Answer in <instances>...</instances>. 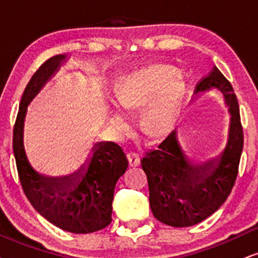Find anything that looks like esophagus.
Masks as SVG:
<instances>
[{"mask_svg": "<svg viewBox=\"0 0 258 258\" xmlns=\"http://www.w3.org/2000/svg\"><path fill=\"white\" fill-rule=\"evenodd\" d=\"M127 159H128V163L131 167H138L140 164V157L138 153L136 152H127Z\"/></svg>", "mask_w": 258, "mask_h": 258, "instance_id": "1", "label": "esophagus"}]
</instances>
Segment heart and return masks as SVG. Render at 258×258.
<instances>
[{"mask_svg": "<svg viewBox=\"0 0 258 258\" xmlns=\"http://www.w3.org/2000/svg\"><path fill=\"white\" fill-rule=\"evenodd\" d=\"M184 83L178 74L169 67L152 64L133 71L120 81L115 88V101L126 112L142 109L140 126L150 136H162L174 127L178 118ZM108 126L116 135L130 130L126 114L113 109Z\"/></svg>", "mask_w": 258, "mask_h": 258, "instance_id": "b5f03b06", "label": "heart"}]
</instances>
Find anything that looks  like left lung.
Listing matches in <instances>:
<instances>
[{"label":"left lung","mask_w":258,"mask_h":258,"mask_svg":"<svg viewBox=\"0 0 258 258\" xmlns=\"http://www.w3.org/2000/svg\"><path fill=\"white\" fill-rule=\"evenodd\" d=\"M211 89L224 94L231 114L229 142L220 157L193 164L182 152L174 130L140 161L148 177L153 216L169 226L201 223L226 201L236 182L244 144L243 127L233 88L217 67L201 78L194 94Z\"/></svg>","instance_id":"1"}]
</instances>
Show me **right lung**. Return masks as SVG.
<instances>
[{"mask_svg":"<svg viewBox=\"0 0 258 258\" xmlns=\"http://www.w3.org/2000/svg\"><path fill=\"white\" fill-rule=\"evenodd\" d=\"M67 56L48 58L35 71L22 94L13 130V150L22 190L39 214L64 231L91 233L112 221L114 188L128 167L126 155L115 143H97L85 170L64 177H47L29 165L24 149V121L27 106L45 83L59 70Z\"/></svg>","mask_w":258,"mask_h":258,"instance_id":"right-lung-1","label":"right lung"}]
</instances>
